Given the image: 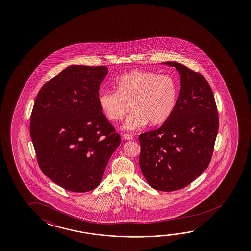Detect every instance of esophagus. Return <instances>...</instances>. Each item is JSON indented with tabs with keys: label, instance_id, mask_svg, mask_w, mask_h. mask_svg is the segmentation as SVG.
I'll list each match as a JSON object with an SVG mask.
<instances>
[{
	"label": "esophagus",
	"instance_id": "obj_1",
	"mask_svg": "<svg viewBox=\"0 0 251 251\" xmlns=\"http://www.w3.org/2000/svg\"><path fill=\"white\" fill-rule=\"evenodd\" d=\"M123 136H124V139H126V140L133 139V136H132L131 135H129V134H124V135H123Z\"/></svg>",
	"mask_w": 251,
	"mask_h": 251
}]
</instances>
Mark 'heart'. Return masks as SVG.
<instances>
[{
    "label": "heart",
    "mask_w": 251,
    "mask_h": 251,
    "mask_svg": "<svg viewBox=\"0 0 251 251\" xmlns=\"http://www.w3.org/2000/svg\"><path fill=\"white\" fill-rule=\"evenodd\" d=\"M116 91L102 90L100 107L107 119L118 122L131 107L124 127L135 130L150 122L164 124L177 105L178 85L175 78L156 72L136 70L124 74L115 81Z\"/></svg>",
    "instance_id": "heart-1"
}]
</instances>
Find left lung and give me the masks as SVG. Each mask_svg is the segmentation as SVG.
Masks as SVG:
<instances>
[{
    "instance_id": "8db88e82",
    "label": "left lung",
    "mask_w": 251,
    "mask_h": 251,
    "mask_svg": "<svg viewBox=\"0 0 251 251\" xmlns=\"http://www.w3.org/2000/svg\"><path fill=\"white\" fill-rule=\"evenodd\" d=\"M181 88L173 115L160 127L139 136L140 168L154 189L184 188L209 165L219 128L214 94L201 74L177 62Z\"/></svg>"
}]
</instances>
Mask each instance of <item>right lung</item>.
<instances>
[{
    "instance_id": "right-lung-1",
    "label": "right lung",
    "mask_w": 251,
    "mask_h": 251,
    "mask_svg": "<svg viewBox=\"0 0 251 251\" xmlns=\"http://www.w3.org/2000/svg\"><path fill=\"white\" fill-rule=\"evenodd\" d=\"M106 66H68L42 86L29 131L43 173L62 188L86 193L102 180L121 136L99 104Z\"/></svg>"
}]
</instances>
